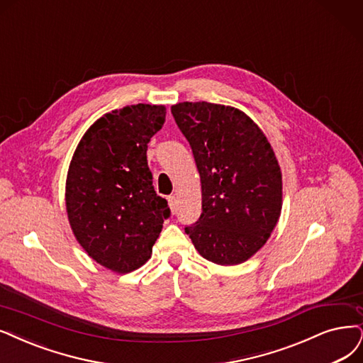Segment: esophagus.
<instances>
[{
    "label": "esophagus",
    "instance_id": "obj_1",
    "mask_svg": "<svg viewBox=\"0 0 363 363\" xmlns=\"http://www.w3.org/2000/svg\"><path fill=\"white\" fill-rule=\"evenodd\" d=\"M167 200H169V206H170L172 212L174 213V212H177V203H178V197L174 196V194H172V196H169V197H167Z\"/></svg>",
    "mask_w": 363,
    "mask_h": 363
}]
</instances>
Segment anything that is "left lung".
Instances as JSON below:
<instances>
[{
  "mask_svg": "<svg viewBox=\"0 0 363 363\" xmlns=\"http://www.w3.org/2000/svg\"><path fill=\"white\" fill-rule=\"evenodd\" d=\"M172 113L202 184V216L185 233L203 259L244 263L269 239L283 208V174L272 146L232 106L184 101L173 104Z\"/></svg>",
  "mask_w": 363,
  "mask_h": 363,
  "instance_id": "left-lung-1",
  "label": "left lung"
}]
</instances>
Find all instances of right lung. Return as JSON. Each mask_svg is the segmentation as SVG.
<instances>
[{
    "label": "right lung",
    "instance_id": "right-lung-1",
    "mask_svg": "<svg viewBox=\"0 0 363 363\" xmlns=\"http://www.w3.org/2000/svg\"><path fill=\"white\" fill-rule=\"evenodd\" d=\"M166 121L163 104L104 113L80 139L65 181L67 217L88 256L116 274L139 269L170 216L147 167V143Z\"/></svg>",
    "mask_w": 363,
    "mask_h": 363
}]
</instances>
